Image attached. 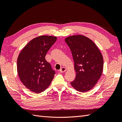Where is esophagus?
I'll use <instances>...</instances> for the list:
<instances>
[{
    "label": "esophagus",
    "instance_id": "1",
    "mask_svg": "<svg viewBox=\"0 0 122 122\" xmlns=\"http://www.w3.org/2000/svg\"><path fill=\"white\" fill-rule=\"evenodd\" d=\"M66 70H67V69H66V68L65 67H62L60 70V71L61 73H63V72H65L66 71Z\"/></svg>",
    "mask_w": 122,
    "mask_h": 122
}]
</instances>
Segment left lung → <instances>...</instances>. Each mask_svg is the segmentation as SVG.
Returning <instances> with one entry per match:
<instances>
[{
	"mask_svg": "<svg viewBox=\"0 0 122 122\" xmlns=\"http://www.w3.org/2000/svg\"><path fill=\"white\" fill-rule=\"evenodd\" d=\"M65 40L71 51L76 73L71 84L77 91L86 92L95 86L102 75V54L96 44L84 36H70Z\"/></svg>",
	"mask_w": 122,
	"mask_h": 122,
	"instance_id": "left-lung-1",
	"label": "left lung"
}]
</instances>
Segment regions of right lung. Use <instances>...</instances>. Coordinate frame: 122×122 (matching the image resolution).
<instances>
[{
  "instance_id": "obj_1",
  "label": "right lung",
  "mask_w": 122,
  "mask_h": 122,
  "mask_svg": "<svg viewBox=\"0 0 122 122\" xmlns=\"http://www.w3.org/2000/svg\"><path fill=\"white\" fill-rule=\"evenodd\" d=\"M56 39L54 36H39L31 40L18 56V75L24 86L34 93L45 91L54 78L55 72L45 56Z\"/></svg>"
}]
</instances>
